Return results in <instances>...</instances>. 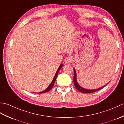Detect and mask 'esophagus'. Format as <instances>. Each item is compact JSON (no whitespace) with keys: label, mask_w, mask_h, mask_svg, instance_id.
Returning <instances> with one entry per match:
<instances>
[{"label":"esophagus","mask_w":124,"mask_h":124,"mask_svg":"<svg viewBox=\"0 0 124 124\" xmlns=\"http://www.w3.org/2000/svg\"><path fill=\"white\" fill-rule=\"evenodd\" d=\"M71 58L69 56H68L64 58V63L67 64V63H70L71 61Z\"/></svg>","instance_id":"1"}]
</instances>
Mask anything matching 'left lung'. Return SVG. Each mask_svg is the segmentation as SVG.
Returning <instances> with one entry per match:
<instances>
[{
    "label": "left lung",
    "mask_w": 124,
    "mask_h": 124,
    "mask_svg": "<svg viewBox=\"0 0 124 124\" xmlns=\"http://www.w3.org/2000/svg\"><path fill=\"white\" fill-rule=\"evenodd\" d=\"M74 70V77H73V82H74V85L76 87V88H77V90H78L79 92H81L83 93H94V92H95L96 91H98L100 89H101L102 88H103L104 86L102 87L96 89H93V90H91V89H85L83 87H81L79 84H78V83L77 82V75H76V71L75 69H73Z\"/></svg>",
    "instance_id": "1"
}]
</instances>
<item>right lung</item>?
<instances>
[{
    "instance_id": "right-lung-1",
    "label": "right lung",
    "mask_w": 124,
    "mask_h": 124,
    "mask_svg": "<svg viewBox=\"0 0 124 124\" xmlns=\"http://www.w3.org/2000/svg\"><path fill=\"white\" fill-rule=\"evenodd\" d=\"M62 67H63V64H61L59 68V69H58L57 70L56 73V74H55V77H54V79H53V81H52V82L51 83V84H50V85L48 87V88H46L45 91H43V92H40V93H38V94H41V93H46V92H48V91H49L50 90H51V89L52 88V87H53V86H54V83H55V80H56V77H57V75H58V73H59L60 69H61V68Z\"/></svg>"
}]
</instances>
